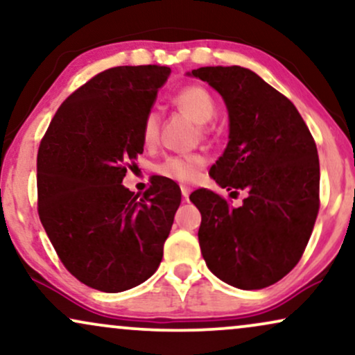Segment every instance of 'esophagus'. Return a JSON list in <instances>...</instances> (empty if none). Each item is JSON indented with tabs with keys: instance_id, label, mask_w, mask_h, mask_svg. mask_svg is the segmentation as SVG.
I'll return each instance as SVG.
<instances>
[{
	"instance_id": "1",
	"label": "esophagus",
	"mask_w": 355,
	"mask_h": 355,
	"mask_svg": "<svg viewBox=\"0 0 355 355\" xmlns=\"http://www.w3.org/2000/svg\"><path fill=\"white\" fill-rule=\"evenodd\" d=\"M182 196H183V200H188V196H190V188L188 187H182Z\"/></svg>"
}]
</instances>
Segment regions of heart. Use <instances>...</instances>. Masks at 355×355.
<instances>
[{"label":"heart","mask_w":355,"mask_h":355,"mask_svg":"<svg viewBox=\"0 0 355 355\" xmlns=\"http://www.w3.org/2000/svg\"><path fill=\"white\" fill-rule=\"evenodd\" d=\"M173 105L187 114L193 123L206 124L213 119L216 113L213 96L208 89L200 85H188L178 89L173 95ZM160 118L157 111H149L142 121V141L146 146H152L159 137ZM206 164V159L201 154H187V155H172L167 157L162 164L157 165V173L162 175L170 180L190 183L198 177L200 170Z\"/></svg>","instance_id":"1"}]
</instances>
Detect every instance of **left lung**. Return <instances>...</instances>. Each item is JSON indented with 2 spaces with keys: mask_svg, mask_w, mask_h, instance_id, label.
Segmentation results:
<instances>
[{
  "mask_svg": "<svg viewBox=\"0 0 355 355\" xmlns=\"http://www.w3.org/2000/svg\"><path fill=\"white\" fill-rule=\"evenodd\" d=\"M230 113V142L209 170L219 187L248 191L239 208L209 190L190 200L201 213L206 266L241 290L282 280L302 259L320 211L315 139L288 98L242 67H201Z\"/></svg>",
  "mask_w": 355,
  "mask_h": 355,
  "instance_id": "1",
  "label": "left lung"
}]
</instances>
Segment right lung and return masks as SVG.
<instances>
[{
	"instance_id": "add662e5",
	"label": "right lung",
	"mask_w": 355,
	"mask_h": 355,
	"mask_svg": "<svg viewBox=\"0 0 355 355\" xmlns=\"http://www.w3.org/2000/svg\"><path fill=\"white\" fill-rule=\"evenodd\" d=\"M168 75L160 65L101 71L62 103L40 141V223L67 270L105 293L154 275L180 206V188L167 178L142 196L123 185L144 150L142 121Z\"/></svg>"
}]
</instances>
